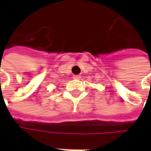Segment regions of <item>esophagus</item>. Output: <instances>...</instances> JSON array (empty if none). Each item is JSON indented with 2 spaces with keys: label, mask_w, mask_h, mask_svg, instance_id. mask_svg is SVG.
<instances>
[{
  "label": "esophagus",
  "mask_w": 151,
  "mask_h": 151,
  "mask_svg": "<svg viewBox=\"0 0 151 151\" xmlns=\"http://www.w3.org/2000/svg\"><path fill=\"white\" fill-rule=\"evenodd\" d=\"M74 79H78V78H80V75H73V77Z\"/></svg>",
  "instance_id": "esophagus-1"
}]
</instances>
